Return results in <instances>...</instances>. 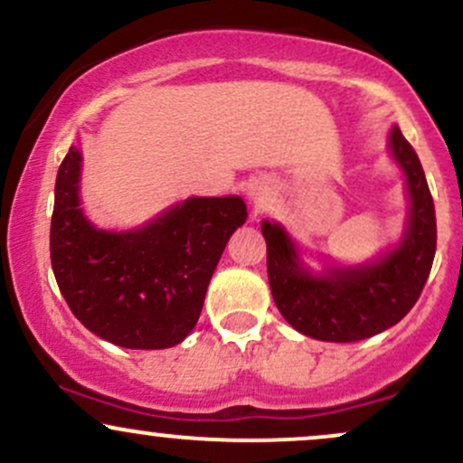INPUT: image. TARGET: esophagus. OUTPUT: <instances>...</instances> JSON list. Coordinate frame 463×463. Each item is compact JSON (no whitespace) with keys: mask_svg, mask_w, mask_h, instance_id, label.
I'll list each match as a JSON object with an SVG mask.
<instances>
[{"mask_svg":"<svg viewBox=\"0 0 463 463\" xmlns=\"http://www.w3.org/2000/svg\"><path fill=\"white\" fill-rule=\"evenodd\" d=\"M252 200H254V206H257V209H261V206H265V202H268V191L252 189Z\"/></svg>","mask_w":463,"mask_h":463,"instance_id":"34e87169","label":"esophagus"}]
</instances>
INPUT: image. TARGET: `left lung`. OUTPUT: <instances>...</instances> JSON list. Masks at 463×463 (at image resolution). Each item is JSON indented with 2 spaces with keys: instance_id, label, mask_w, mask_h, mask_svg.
<instances>
[{
  "instance_id": "8db88e82",
  "label": "left lung",
  "mask_w": 463,
  "mask_h": 463,
  "mask_svg": "<svg viewBox=\"0 0 463 463\" xmlns=\"http://www.w3.org/2000/svg\"><path fill=\"white\" fill-rule=\"evenodd\" d=\"M390 150L407 178V231L398 248L357 268H331L316 276L280 224L263 222L268 279L274 302L296 331L322 342H359L394 326L416 305L431 272L438 228L435 206L416 150L392 128Z\"/></svg>"
}]
</instances>
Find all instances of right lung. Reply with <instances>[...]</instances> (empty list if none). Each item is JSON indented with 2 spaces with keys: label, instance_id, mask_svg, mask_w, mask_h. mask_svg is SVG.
<instances>
[{
  "label": "right lung",
  "instance_id": "right-lung-1",
  "mask_svg": "<svg viewBox=\"0 0 463 463\" xmlns=\"http://www.w3.org/2000/svg\"><path fill=\"white\" fill-rule=\"evenodd\" d=\"M82 154L58 167L52 269L69 309L121 348H172L194 331L228 239L246 222L241 198H189L128 232L99 231L80 209Z\"/></svg>",
  "mask_w": 463,
  "mask_h": 463
}]
</instances>
